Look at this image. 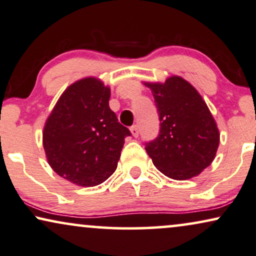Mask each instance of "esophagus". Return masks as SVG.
I'll use <instances>...</instances> for the list:
<instances>
[{
    "mask_svg": "<svg viewBox=\"0 0 256 256\" xmlns=\"http://www.w3.org/2000/svg\"><path fill=\"white\" fill-rule=\"evenodd\" d=\"M131 134H132V136H134V138H137L138 136H139V130H138V126L137 125H134V126H131Z\"/></svg>",
    "mask_w": 256,
    "mask_h": 256,
    "instance_id": "esophagus-1",
    "label": "esophagus"
}]
</instances>
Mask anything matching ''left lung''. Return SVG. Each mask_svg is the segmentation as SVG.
Segmentation results:
<instances>
[{
	"label": "left lung",
	"instance_id": "left-lung-1",
	"mask_svg": "<svg viewBox=\"0 0 256 256\" xmlns=\"http://www.w3.org/2000/svg\"><path fill=\"white\" fill-rule=\"evenodd\" d=\"M152 90L160 128L145 150L160 172L186 180L210 165L219 146V130L205 102L188 82L173 76Z\"/></svg>",
	"mask_w": 256,
	"mask_h": 256
}]
</instances>
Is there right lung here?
<instances>
[{
	"instance_id": "obj_1",
	"label": "right lung",
	"mask_w": 256,
	"mask_h": 256,
	"mask_svg": "<svg viewBox=\"0 0 256 256\" xmlns=\"http://www.w3.org/2000/svg\"><path fill=\"white\" fill-rule=\"evenodd\" d=\"M110 88L96 78L70 85L57 102L43 131V146L57 174L91 187L114 174L131 132L108 106Z\"/></svg>"
}]
</instances>
